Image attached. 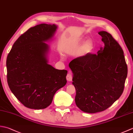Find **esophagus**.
Masks as SVG:
<instances>
[{
    "label": "esophagus",
    "instance_id": "obj_1",
    "mask_svg": "<svg viewBox=\"0 0 133 133\" xmlns=\"http://www.w3.org/2000/svg\"><path fill=\"white\" fill-rule=\"evenodd\" d=\"M66 79L69 82H71L72 81V75L71 73H70V71H69V73L67 74V76H66Z\"/></svg>",
    "mask_w": 133,
    "mask_h": 133
}]
</instances>
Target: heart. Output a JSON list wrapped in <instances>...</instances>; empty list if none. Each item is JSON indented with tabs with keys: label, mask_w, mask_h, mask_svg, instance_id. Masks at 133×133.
Returning a JSON list of instances; mask_svg holds the SVG:
<instances>
[{
	"label": "heart",
	"mask_w": 133,
	"mask_h": 133,
	"mask_svg": "<svg viewBox=\"0 0 133 133\" xmlns=\"http://www.w3.org/2000/svg\"><path fill=\"white\" fill-rule=\"evenodd\" d=\"M84 38H83L78 39V40L75 42L74 45L76 46H78V45H79L81 43H82V42L84 41ZM94 42L90 39H87V40H86L84 42L83 44H82V46H81L80 49L79 50L78 54L81 56L85 55L91 52L92 51V50L94 49Z\"/></svg>",
	"instance_id": "heart-1"
}]
</instances>
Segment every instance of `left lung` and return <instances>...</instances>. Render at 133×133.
<instances>
[{
	"label": "left lung",
	"instance_id": "left-lung-1",
	"mask_svg": "<svg viewBox=\"0 0 133 133\" xmlns=\"http://www.w3.org/2000/svg\"><path fill=\"white\" fill-rule=\"evenodd\" d=\"M104 46L70 62L76 105L88 113L104 111L121 97L128 75L123 51L110 34L102 31Z\"/></svg>",
	"mask_w": 133,
	"mask_h": 133
}]
</instances>
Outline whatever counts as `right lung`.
<instances>
[{
	"label": "right lung",
	"instance_id": "obj_1",
	"mask_svg": "<svg viewBox=\"0 0 133 133\" xmlns=\"http://www.w3.org/2000/svg\"><path fill=\"white\" fill-rule=\"evenodd\" d=\"M55 24L30 28L15 41L7 56V82L11 91L26 107L43 109L51 103L56 91L66 85L67 71L48 64L46 42L56 31Z\"/></svg>",
	"mask_w": 133,
	"mask_h": 133
}]
</instances>
